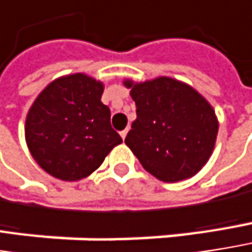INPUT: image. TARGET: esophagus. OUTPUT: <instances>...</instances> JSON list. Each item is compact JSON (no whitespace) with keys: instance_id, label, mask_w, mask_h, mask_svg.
Instances as JSON below:
<instances>
[{"instance_id":"34e87169","label":"esophagus","mask_w":252,"mask_h":252,"mask_svg":"<svg viewBox=\"0 0 252 252\" xmlns=\"http://www.w3.org/2000/svg\"><path fill=\"white\" fill-rule=\"evenodd\" d=\"M120 134H121V138H123V140H126V134H128V128H126V129H124V131H121V132H120Z\"/></svg>"}]
</instances>
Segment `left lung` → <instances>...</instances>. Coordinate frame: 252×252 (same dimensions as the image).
Returning a JSON list of instances; mask_svg holds the SVG:
<instances>
[{
	"label": "left lung",
	"mask_w": 252,
	"mask_h": 252,
	"mask_svg": "<svg viewBox=\"0 0 252 252\" xmlns=\"http://www.w3.org/2000/svg\"><path fill=\"white\" fill-rule=\"evenodd\" d=\"M124 85L137 106L126 146L158 180L190 179L215 149L219 124L212 105L190 85L169 76L126 79Z\"/></svg>",
	"instance_id": "1"
}]
</instances>
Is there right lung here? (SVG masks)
Masks as SVG:
<instances>
[{"mask_svg":"<svg viewBox=\"0 0 252 252\" xmlns=\"http://www.w3.org/2000/svg\"><path fill=\"white\" fill-rule=\"evenodd\" d=\"M103 83L85 73L60 76L35 98L26 118V143L53 177L76 182L94 173L123 143L101 102Z\"/></svg>","mask_w":252,"mask_h":252,"instance_id":"right-lung-1","label":"right lung"}]
</instances>
